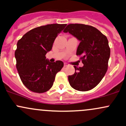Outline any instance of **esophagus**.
I'll list each match as a JSON object with an SVG mask.
<instances>
[{
    "instance_id": "34e87169",
    "label": "esophagus",
    "mask_w": 126,
    "mask_h": 126,
    "mask_svg": "<svg viewBox=\"0 0 126 126\" xmlns=\"http://www.w3.org/2000/svg\"><path fill=\"white\" fill-rule=\"evenodd\" d=\"M69 66V64H67V63H64V66Z\"/></svg>"
}]
</instances>
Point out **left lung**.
<instances>
[{"label": "left lung", "instance_id": "1", "mask_svg": "<svg viewBox=\"0 0 126 126\" xmlns=\"http://www.w3.org/2000/svg\"><path fill=\"white\" fill-rule=\"evenodd\" d=\"M64 32H69L80 42L76 54L83 66H74L75 72L69 75L71 86L79 91L91 90L98 84L107 72L110 54L108 40L95 27L84 24H69Z\"/></svg>", "mask_w": 126, "mask_h": 126}]
</instances>
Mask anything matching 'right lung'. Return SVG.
Returning <instances> with one entry per match:
<instances>
[{
	"label": "right lung",
	"mask_w": 126,
	"mask_h": 126,
	"mask_svg": "<svg viewBox=\"0 0 126 126\" xmlns=\"http://www.w3.org/2000/svg\"><path fill=\"white\" fill-rule=\"evenodd\" d=\"M66 24H50L35 28L26 32L17 43L16 67L23 84L30 91L43 93L52 86L63 62H50L46 53L52 49L55 38Z\"/></svg>",
	"instance_id": "add662e5"
}]
</instances>
